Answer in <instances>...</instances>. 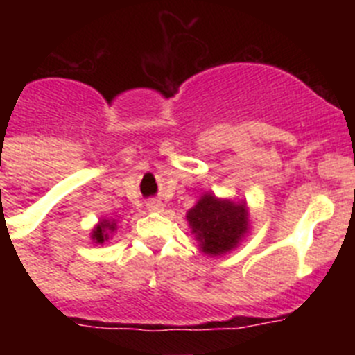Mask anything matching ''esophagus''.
<instances>
[{
    "label": "esophagus",
    "instance_id": "34e87169",
    "mask_svg": "<svg viewBox=\"0 0 355 355\" xmlns=\"http://www.w3.org/2000/svg\"><path fill=\"white\" fill-rule=\"evenodd\" d=\"M146 207H148L149 211H153V213H157V211L163 209V202H161V200H157V199H151V200H148V202H146Z\"/></svg>",
    "mask_w": 355,
    "mask_h": 355
}]
</instances>
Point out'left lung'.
<instances>
[{"mask_svg": "<svg viewBox=\"0 0 355 355\" xmlns=\"http://www.w3.org/2000/svg\"><path fill=\"white\" fill-rule=\"evenodd\" d=\"M187 221L199 241V249L209 256L234 250L249 232L247 204L220 199L209 192L189 209Z\"/></svg>", "mask_w": 355, "mask_h": 355, "instance_id": "1", "label": "left lung"}]
</instances>
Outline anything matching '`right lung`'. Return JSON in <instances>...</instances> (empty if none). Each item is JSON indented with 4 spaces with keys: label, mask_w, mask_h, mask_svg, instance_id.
I'll use <instances>...</instances> for the list:
<instances>
[{
    "label": "right lung",
    "mask_w": 355,
    "mask_h": 355,
    "mask_svg": "<svg viewBox=\"0 0 355 355\" xmlns=\"http://www.w3.org/2000/svg\"><path fill=\"white\" fill-rule=\"evenodd\" d=\"M114 230H116V223H114V220H101L94 227L91 237L96 244H105V242L110 239L111 232Z\"/></svg>",
    "instance_id": "right-lung-1"
}]
</instances>
